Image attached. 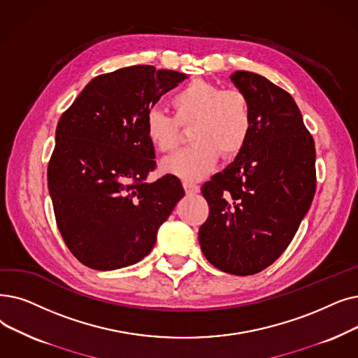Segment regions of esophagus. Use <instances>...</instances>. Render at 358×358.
<instances>
[{"label":"esophagus","mask_w":358,"mask_h":358,"mask_svg":"<svg viewBox=\"0 0 358 358\" xmlns=\"http://www.w3.org/2000/svg\"><path fill=\"white\" fill-rule=\"evenodd\" d=\"M184 190L187 194H197L200 192V187L197 184H193V182H184Z\"/></svg>","instance_id":"34e87169"}]
</instances>
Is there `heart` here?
I'll list each match as a JSON object with an SVG mask.
<instances>
[{
	"label": "heart",
	"mask_w": 358,
	"mask_h": 358,
	"mask_svg": "<svg viewBox=\"0 0 358 358\" xmlns=\"http://www.w3.org/2000/svg\"><path fill=\"white\" fill-rule=\"evenodd\" d=\"M174 120L153 108L145 115V136L161 153L174 150L180 127L190 130V148L165 158L161 171L185 182L210 174L221 157L232 158L245 146L252 131L250 102L238 89H221L212 82L193 80L176 92L169 101Z\"/></svg>",
	"instance_id": "heart-1"
}]
</instances>
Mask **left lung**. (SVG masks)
Returning a JSON list of instances; mask_svg holds the SVG:
<instances>
[{
    "label": "left lung",
    "mask_w": 358,
    "mask_h": 358,
    "mask_svg": "<svg viewBox=\"0 0 358 358\" xmlns=\"http://www.w3.org/2000/svg\"><path fill=\"white\" fill-rule=\"evenodd\" d=\"M231 82L248 98L252 131L234 162L201 187L209 216L199 229L205 257L222 272L253 275L281 256L316 192V150L288 92L250 71Z\"/></svg>",
    "instance_id": "1"
}]
</instances>
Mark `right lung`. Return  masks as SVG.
<instances>
[{
  "label": "right lung",
  "instance_id": "add662e5",
  "mask_svg": "<svg viewBox=\"0 0 358 358\" xmlns=\"http://www.w3.org/2000/svg\"><path fill=\"white\" fill-rule=\"evenodd\" d=\"M185 79L153 66L120 69L90 80L61 115L48 189L61 236L87 268L114 271L141 262L184 196L174 176L146 181L157 162L143 121Z\"/></svg>",
  "mask_w": 358,
  "mask_h": 358
}]
</instances>
